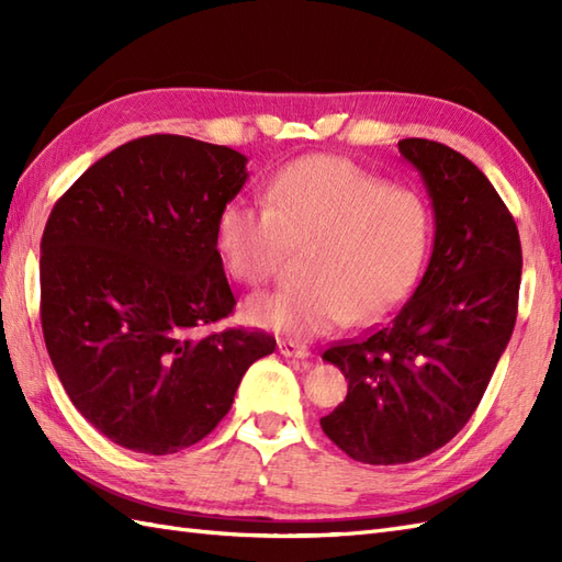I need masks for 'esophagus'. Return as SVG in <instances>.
I'll list each match as a JSON object with an SVG mask.
<instances>
[{
	"label": "esophagus",
	"mask_w": 562,
	"mask_h": 562,
	"mask_svg": "<svg viewBox=\"0 0 562 562\" xmlns=\"http://www.w3.org/2000/svg\"><path fill=\"white\" fill-rule=\"evenodd\" d=\"M278 350L284 357H292V360H308V350L304 348V345L294 342V340H280Z\"/></svg>",
	"instance_id": "1"
}]
</instances>
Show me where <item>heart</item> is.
Returning <instances> with one entry per match:
<instances>
[{"label": "heart", "mask_w": 562, "mask_h": 562, "mask_svg": "<svg viewBox=\"0 0 562 562\" xmlns=\"http://www.w3.org/2000/svg\"><path fill=\"white\" fill-rule=\"evenodd\" d=\"M262 207L232 200L214 248L234 282L260 288L290 250H302L300 284L244 304L250 326L316 338L372 324L413 290L429 246V207L408 186L384 183L342 157H302L262 188Z\"/></svg>", "instance_id": "heart-1"}]
</instances>
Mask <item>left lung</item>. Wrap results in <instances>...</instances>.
Listing matches in <instances>:
<instances>
[{
	"label": "left lung",
	"mask_w": 562,
	"mask_h": 562,
	"mask_svg": "<svg viewBox=\"0 0 562 562\" xmlns=\"http://www.w3.org/2000/svg\"><path fill=\"white\" fill-rule=\"evenodd\" d=\"M398 149L432 200V258L386 324L324 352L348 396L321 427L372 465L423 459L469 423L515 330L521 282L515 217L479 166L432 139Z\"/></svg>",
	"instance_id": "left-lung-1"
}]
</instances>
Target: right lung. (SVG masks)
Masks as SVG:
<instances>
[{
	"label": "right lung",
	"instance_id": "1",
	"mask_svg": "<svg viewBox=\"0 0 562 562\" xmlns=\"http://www.w3.org/2000/svg\"><path fill=\"white\" fill-rule=\"evenodd\" d=\"M246 161L193 137H139L89 166L47 217V355L75 408L125 449L193 447L274 350L266 330H207L236 306L214 226Z\"/></svg>",
	"mask_w": 562,
	"mask_h": 562
}]
</instances>
